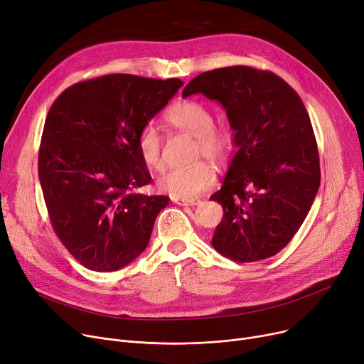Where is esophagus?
Masks as SVG:
<instances>
[{
  "instance_id": "1",
  "label": "esophagus",
  "mask_w": 364,
  "mask_h": 364,
  "mask_svg": "<svg viewBox=\"0 0 364 364\" xmlns=\"http://www.w3.org/2000/svg\"><path fill=\"white\" fill-rule=\"evenodd\" d=\"M172 201L179 205H197L200 203L196 198H181V197H172Z\"/></svg>"
}]
</instances>
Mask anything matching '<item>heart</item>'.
I'll use <instances>...</instances> for the list:
<instances>
[{
	"label": "heart",
	"instance_id": "b5f03b06",
	"mask_svg": "<svg viewBox=\"0 0 364 364\" xmlns=\"http://www.w3.org/2000/svg\"><path fill=\"white\" fill-rule=\"evenodd\" d=\"M164 120L168 126L197 138V153L220 163L232 146V136L223 127L215 126V113L204 102L185 100L167 110ZM136 149L149 168L161 166V136L154 124H146L136 138ZM216 181V172L208 163L198 161L186 167L167 168L159 176L157 186L172 197L189 198L208 189Z\"/></svg>",
	"mask_w": 364,
	"mask_h": 364
}]
</instances>
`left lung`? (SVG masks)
<instances>
[{
	"instance_id": "obj_1",
	"label": "left lung",
	"mask_w": 364,
	"mask_h": 364,
	"mask_svg": "<svg viewBox=\"0 0 364 364\" xmlns=\"http://www.w3.org/2000/svg\"><path fill=\"white\" fill-rule=\"evenodd\" d=\"M203 94L226 112L237 148L222 188L211 245L235 262H259L285 248L320 186L317 144L306 107L289 85L247 66L204 72L182 97Z\"/></svg>"
}]
</instances>
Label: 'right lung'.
I'll return each mask as SVG.
<instances>
[{
	"label": "right lung",
	"mask_w": 364,
	"mask_h": 364,
	"mask_svg": "<svg viewBox=\"0 0 364 364\" xmlns=\"http://www.w3.org/2000/svg\"><path fill=\"white\" fill-rule=\"evenodd\" d=\"M182 85L105 75L73 85L51 105L39 182L57 237L87 269L119 270L146 248L168 197L134 192L153 181L136 138Z\"/></svg>",
	"instance_id": "1"
}]
</instances>
